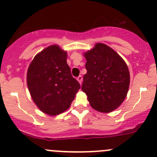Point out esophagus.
<instances>
[{
	"label": "esophagus",
	"instance_id": "34e87169",
	"mask_svg": "<svg viewBox=\"0 0 157 157\" xmlns=\"http://www.w3.org/2000/svg\"><path fill=\"white\" fill-rule=\"evenodd\" d=\"M77 80H78V82H79L80 84H81L82 82V75L78 76V77L77 78Z\"/></svg>",
	"mask_w": 157,
	"mask_h": 157
}]
</instances>
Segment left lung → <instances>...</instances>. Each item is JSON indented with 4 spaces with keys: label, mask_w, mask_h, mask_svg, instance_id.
Returning <instances> with one entry per match:
<instances>
[{
    "label": "left lung",
    "mask_w": 157,
    "mask_h": 157,
    "mask_svg": "<svg viewBox=\"0 0 157 157\" xmlns=\"http://www.w3.org/2000/svg\"><path fill=\"white\" fill-rule=\"evenodd\" d=\"M87 73L82 89L91 106L101 113L116 109L124 101L129 86V71L124 60L106 44L98 43L85 53Z\"/></svg>",
    "instance_id": "8db88e82"
}]
</instances>
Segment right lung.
<instances>
[{
    "mask_svg": "<svg viewBox=\"0 0 157 157\" xmlns=\"http://www.w3.org/2000/svg\"><path fill=\"white\" fill-rule=\"evenodd\" d=\"M66 59V52L52 45L38 54L28 68L27 83L32 99L50 116L68 109L81 87Z\"/></svg>",
    "mask_w": 157,
    "mask_h": 157,
    "instance_id": "1",
    "label": "right lung"
}]
</instances>
